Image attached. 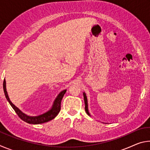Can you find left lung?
Listing matches in <instances>:
<instances>
[{"mask_svg": "<svg viewBox=\"0 0 150 150\" xmlns=\"http://www.w3.org/2000/svg\"><path fill=\"white\" fill-rule=\"evenodd\" d=\"M83 96H84V100H85V111H86V112H87V115L90 116V114H89V112H88V105H87V96H86V95H85V93H83Z\"/></svg>", "mask_w": 150, "mask_h": 150, "instance_id": "1", "label": "left lung"}]
</instances>
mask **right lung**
I'll return each instance as SVG.
<instances>
[{"label": "right lung", "mask_w": 150, "mask_h": 150, "mask_svg": "<svg viewBox=\"0 0 150 150\" xmlns=\"http://www.w3.org/2000/svg\"><path fill=\"white\" fill-rule=\"evenodd\" d=\"M3 89H4L5 96H6L7 100L8 101L10 105H11L12 108H13L14 111L16 112V113L20 118V119H22V120L26 122L27 123L32 124H39L45 123V122H47L48 121L52 120V119H54L55 116L58 115V113L59 112L60 109H61V103H62V98L65 95L66 91H67V90L63 91L59 94V95H58L57 98H55V100L54 103V105H53L51 110L47 112H45L40 116H30L25 115L24 113L22 112L21 110H19L16 106L12 103V102L8 97V93H7V91H6V81H5V79H4V81H3Z\"/></svg>", "instance_id": "1"}]
</instances>
